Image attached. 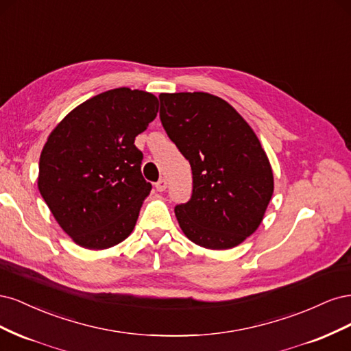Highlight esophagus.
Listing matches in <instances>:
<instances>
[{
	"label": "esophagus",
	"instance_id": "obj_1",
	"mask_svg": "<svg viewBox=\"0 0 351 351\" xmlns=\"http://www.w3.org/2000/svg\"><path fill=\"white\" fill-rule=\"evenodd\" d=\"M155 187L158 192H164V190L167 189V180L165 178H159L158 182L155 183Z\"/></svg>",
	"mask_w": 351,
	"mask_h": 351
}]
</instances>
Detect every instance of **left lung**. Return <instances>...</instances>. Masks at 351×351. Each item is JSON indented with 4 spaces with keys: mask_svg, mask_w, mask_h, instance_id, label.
<instances>
[{
    "mask_svg": "<svg viewBox=\"0 0 351 351\" xmlns=\"http://www.w3.org/2000/svg\"><path fill=\"white\" fill-rule=\"evenodd\" d=\"M159 119L190 162L192 196L174 208L189 240L231 249L253 234L274 192L261 142L231 105L206 92L159 95Z\"/></svg>",
    "mask_w": 351,
    "mask_h": 351,
    "instance_id": "1",
    "label": "left lung"
}]
</instances>
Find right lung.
<instances>
[{
  "label": "right lung",
  "instance_id": "obj_1",
  "mask_svg": "<svg viewBox=\"0 0 351 351\" xmlns=\"http://www.w3.org/2000/svg\"><path fill=\"white\" fill-rule=\"evenodd\" d=\"M158 112L155 95L130 88L102 92L67 114L42 149L39 192L79 246L101 250L133 231L152 184L134 145Z\"/></svg>",
  "mask_w": 351,
  "mask_h": 351
}]
</instances>
